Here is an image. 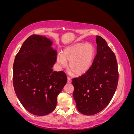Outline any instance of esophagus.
Here are the masks:
<instances>
[{
	"label": "esophagus",
	"mask_w": 134,
	"mask_h": 134,
	"mask_svg": "<svg viewBox=\"0 0 134 134\" xmlns=\"http://www.w3.org/2000/svg\"><path fill=\"white\" fill-rule=\"evenodd\" d=\"M68 83H71V78H70V77H68Z\"/></svg>",
	"instance_id": "obj_1"
}]
</instances>
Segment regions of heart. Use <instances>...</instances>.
<instances>
[{"label": "heart", "instance_id": "heart-1", "mask_svg": "<svg viewBox=\"0 0 134 134\" xmlns=\"http://www.w3.org/2000/svg\"><path fill=\"white\" fill-rule=\"evenodd\" d=\"M94 47L91 43H77L64 48L57 56L60 68H65L69 62L70 69L76 75H82L90 69L94 57Z\"/></svg>", "mask_w": 134, "mask_h": 134}]
</instances>
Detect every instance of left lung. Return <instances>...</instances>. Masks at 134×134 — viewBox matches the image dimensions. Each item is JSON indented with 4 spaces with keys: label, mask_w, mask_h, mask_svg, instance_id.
Returning a JSON list of instances; mask_svg holds the SVG:
<instances>
[{
    "label": "left lung",
    "mask_w": 134,
    "mask_h": 134,
    "mask_svg": "<svg viewBox=\"0 0 134 134\" xmlns=\"http://www.w3.org/2000/svg\"><path fill=\"white\" fill-rule=\"evenodd\" d=\"M97 55L86 73L72 79L78 110L85 115L102 111L114 95L119 80L116 56L106 41L96 36Z\"/></svg>",
    "instance_id": "obj_1"
}]
</instances>
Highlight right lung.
Listing matches in <instances>:
<instances>
[{
  "label": "right lung",
  "mask_w": 134,
  "mask_h": 134,
  "mask_svg": "<svg viewBox=\"0 0 134 134\" xmlns=\"http://www.w3.org/2000/svg\"><path fill=\"white\" fill-rule=\"evenodd\" d=\"M52 44L44 36H30L13 64L15 94L26 110L36 116L46 115L54 110L58 96L67 82L64 72L52 69L57 59Z\"/></svg>",
  "instance_id": "add662e5"
}]
</instances>
